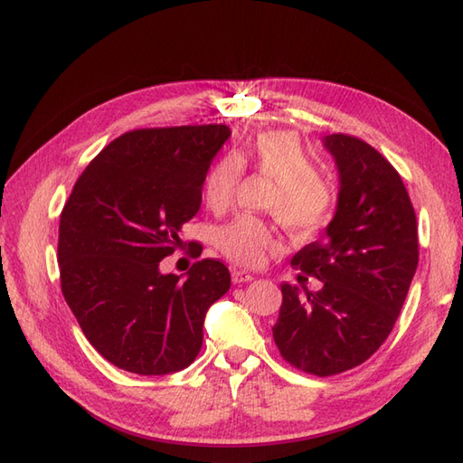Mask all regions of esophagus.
<instances>
[{
    "label": "esophagus",
    "mask_w": 463,
    "mask_h": 463,
    "mask_svg": "<svg viewBox=\"0 0 463 463\" xmlns=\"http://www.w3.org/2000/svg\"><path fill=\"white\" fill-rule=\"evenodd\" d=\"M232 280H233L235 285L250 283V280H253V275L247 273V270H241V269H233V270H232Z\"/></svg>",
    "instance_id": "obj_1"
}]
</instances>
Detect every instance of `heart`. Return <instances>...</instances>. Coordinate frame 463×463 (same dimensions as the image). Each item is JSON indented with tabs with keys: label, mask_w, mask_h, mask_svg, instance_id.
Segmentation results:
<instances>
[{
	"label": "heart",
	"mask_w": 463,
	"mask_h": 463,
	"mask_svg": "<svg viewBox=\"0 0 463 463\" xmlns=\"http://www.w3.org/2000/svg\"><path fill=\"white\" fill-rule=\"evenodd\" d=\"M275 180L267 208L295 235H310L332 218L334 190L318 175V165L290 133H263L245 149L228 155L212 166L204 183V196L213 210L228 208L241 180V166ZM218 247L233 263L257 267L277 247L270 225L250 213L235 218L218 232Z\"/></svg>",
	"instance_id": "b5f03b06"
}]
</instances>
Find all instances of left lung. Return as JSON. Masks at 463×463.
I'll return each mask as SVG.
<instances>
[{"label": "left lung", "mask_w": 463, "mask_h": 463, "mask_svg": "<svg viewBox=\"0 0 463 463\" xmlns=\"http://www.w3.org/2000/svg\"><path fill=\"white\" fill-rule=\"evenodd\" d=\"M340 175L326 238L290 265L324 287L300 295L280 285L283 304L273 337L290 365L328 377L362 365L387 340L419 265V230L407 188L394 166L352 135L322 139Z\"/></svg>", "instance_id": "8db88e82"}]
</instances>
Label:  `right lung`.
I'll return each mask as SVG.
<instances>
[{"instance_id":"add662e5","label":"right lung","mask_w":463,"mask_h":463,"mask_svg":"<svg viewBox=\"0 0 463 463\" xmlns=\"http://www.w3.org/2000/svg\"><path fill=\"white\" fill-rule=\"evenodd\" d=\"M230 135L213 123L129 131L96 155L62 208L64 300L98 354L129 373L193 364L208 308L230 290V270L216 259L184 279L159 269L200 210L210 163Z\"/></svg>"}]
</instances>
